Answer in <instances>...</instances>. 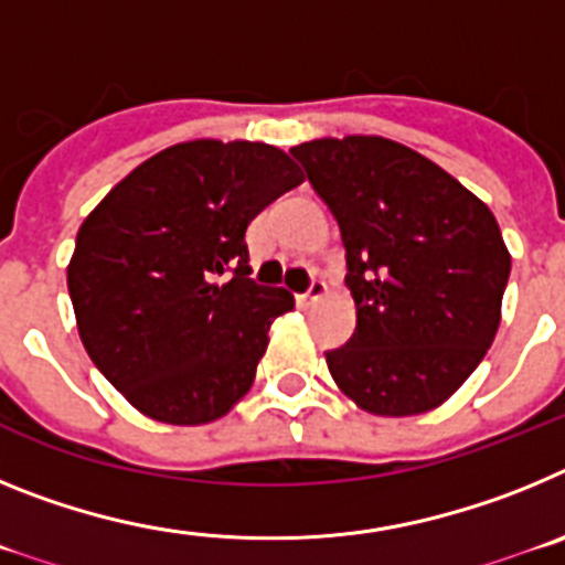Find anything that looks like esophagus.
<instances>
[{
  "instance_id": "obj_1",
  "label": "esophagus",
  "mask_w": 565,
  "mask_h": 565,
  "mask_svg": "<svg viewBox=\"0 0 565 565\" xmlns=\"http://www.w3.org/2000/svg\"><path fill=\"white\" fill-rule=\"evenodd\" d=\"M326 282H322V279H311V286H308V291L306 294H297V302L302 308H311V306H317L319 299L326 297Z\"/></svg>"
}]
</instances>
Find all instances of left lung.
<instances>
[{
	"label": "left lung",
	"mask_w": 565,
	"mask_h": 565,
	"mask_svg": "<svg viewBox=\"0 0 565 565\" xmlns=\"http://www.w3.org/2000/svg\"><path fill=\"white\" fill-rule=\"evenodd\" d=\"M342 232L356 331L328 351L339 391L373 416L436 411L501 326L509 257L495 214L404 143L348 135L299 143Z\"/></svg>",
	"instance_id": "1"
}]
</instances>
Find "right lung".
Masks as SVG:
<instances>
[{
	"mask_svg": "<svg viewBox=\"0 0 565 565\" xmlns=\"http://www.w3.org/2000/svg\"><path fill=\"white\" fill-rule=\"evenodd\" d=\"M297 183L271 143L201 138L152 154L87 214L67 266L78 337L135 411L194 427L246 396L294 308L248 277L246 228Z\"/></svg>",
	"mask_w": 565,
	"mask_h": 565,
	"instance_id": "1",
	"label": "right lung"
}]
</instances>
